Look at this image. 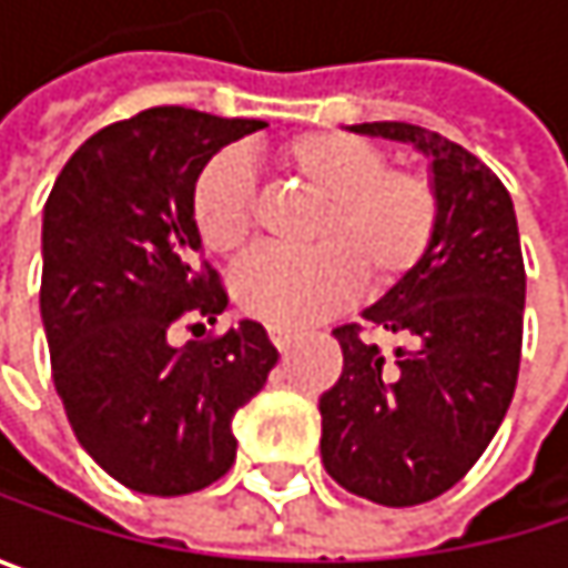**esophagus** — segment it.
<instances>
[{
	"mask_svg": "<svg viewBox=\"0 0 568 568\" xmlns=\"http://www.w3.org/2000/svg\"><path fill=\"white\" fill-rule=\"evenodd\" d=\"M270 338H273V345H276L280 352H285V348L295 342V332H292V328H283V325H270Z\"/></svg>",
	"mask_w": 568,
	"mask_h": 568,
	"instance_id": "34e87169",
	"label": "esophagus"
}]
</instances>
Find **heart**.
I'll use <instances>...</instances> for the list:
<instances>
[{
	"mask_svg": "<svg viewBox=\"0 0 568 568\" xmlns=\"http://www.w3.org/2000/svg\"><path fill=\"white\" fill-rule=\"evenodd\" d=\"M276 168L322 200L312 253H260L233 280L236 302L266 325H308L342 308L358 283L392 292L427 260L440 196L430 173L388 164L385 148L345 131H305L273 154ZM190 213L203 246L240 256L260 233V190L246 161L216 154L190 190Z\"/></svg>",
	"mask_w": 568,
	"mask_h": 568,
	"instance_id": "b5f03b06",
	"label": "heart"
}]
</instances>
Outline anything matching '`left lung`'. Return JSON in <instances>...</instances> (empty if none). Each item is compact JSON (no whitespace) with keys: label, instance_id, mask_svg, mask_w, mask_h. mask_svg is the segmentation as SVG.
Returning <instances> with one entry per match:
<instances>
[{"label":"left lung","instance_id":"1","mask_svg":"<svg viewBox=\"0 0 568 568\" xmlns=\"http://www.w3.org/2000/svg\"><path fill=\"white\" fill-rule=\"evenodd\" d=\"M352 131L434 161L440 226L414 276L332 332L345 365L318 397L322 464L372 504L417 507L464 480L507 417L526 302L519 230L507 186L467 148L404 121ZM378 334L405 342L392 363Z\"/></svg>","mask_w":568,"mask_h":568}]
</instances>
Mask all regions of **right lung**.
<instances>
[{
    "mask_svg": "<svg viewBox=\"0 0 568 568\" xmlns=\"http://www.w3.org/2000/svg\"><path fill=\"white\" fill-rule=\"evenodd\" d=\"M266 128L148 108L91 134L58 173L42 220V322L52 382L81 447L124 487L180 497L236 460L233 417L280 352L260 322L173 348V325L226 308L190 190L206 161Z\"/></svg>",
    "mask_w": 568,
    "mask_h": 568,
    "instance_id": "obj_1",
    "label": "right lung"
}]
</instances>
